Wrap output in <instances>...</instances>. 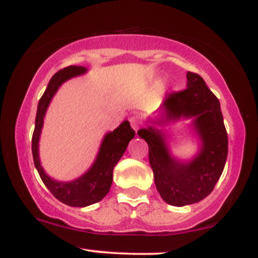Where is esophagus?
<instances>
[{"label":"esophagus","instance_id":"34e87169","mask_svg":"<svg viewBox=\"0 0 258 258\" xmlns=\"http://www.w3.org/2000/svg\"><path fill=\"white\" fill-rule=\"evenodd\" d=\"M130 122H131L132 128L135 131H138L139 125H141V117H139L138 114H133L131 117H130Z\"/></svg>","mask_w":258,"mask_h":258}]
</instances>
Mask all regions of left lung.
Returning <instances> with one entry per match:
<instances>
[{
    "instance_id": "left-lung-1",
    "label": "left lung",
    "mask_w": 258,
    "mask_h": 258,
    "mask_svg": "<svg viewBox=\"0 0 258 258\" xmlns=\"http://www.w3.org/2000/svg\"><path fill=\"white\" fill-rule=\"evenodd\" d=\"M186 88L171 92L161 109L164 121L195 117L194 126L203 146L190 162H180L168 153L164 135L154 127L141 128L139 137L149 147V162L156 189L164 201L184 206L203 200L214 190L228 155V136L220 100L195 73L186 74Z\"/></svg>"
}]
</instances>
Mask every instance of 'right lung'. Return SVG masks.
<instances>
[{"label": "right lung", "mask_w": 258, "mask_h": 258, "mask_svg": "<svg viewBox=\"0 0 258 258\" xmlns=\"http://www.w3.org/2000/svg\"><path fill=\"white\" fill-rule=\"evenodd\" d=\"M84 73H86L85 67L70 65V67L59 70L52 76L46 91H44L41 99L38 100L36 119H35V130L31 141L35 167H36L44 185L49 189V191L59 201H61L65 205L74 207H85L96 204L108 194L112 183L114 167L116 166L121 156L125 153L130 141L136 135L132 127L130 126L128 121H123L116 130L106 133L94 164L84 176L73 180V182H58V180L52 179L48 174L44 172L42 166H41L40 158H38V139H40L41 128L43 126L44 114H46L47 108H48L51 99L57 92L59 86L67 80L72 79L74 76L81 75Z\"/></svg>", "instance_id": "right-lung-1"}]
</instances>
